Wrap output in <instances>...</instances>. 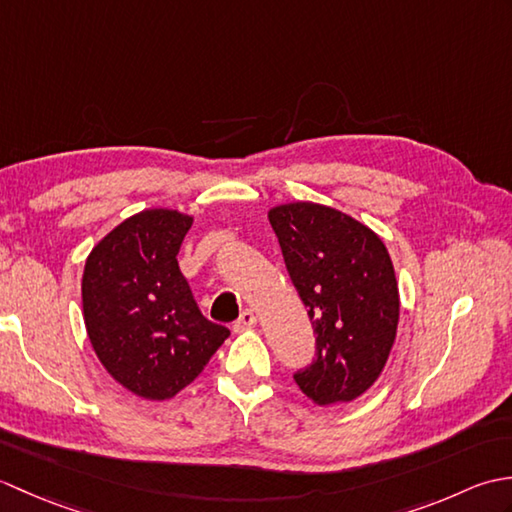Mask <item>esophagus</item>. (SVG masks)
Wrapping results in <instances>:
<instances>
[{
	"mask_svg": "<svg viewBox=\"0 0 512 512\" xmlns=\"http://www.w3.org/2000/svg\"><path fill=\"white\" fill-rule=\"evenodd\" d=\"M255 323H257L255 312L253 310H244L242 314H239V319L233 323V330L235 332H244V330L255 328Z\"/></svg>",
	"mask_w": 512,
	"mask_h": 512,
	"instance_id": "34e87169",
	"label": "esophagus"
}]
</instances>
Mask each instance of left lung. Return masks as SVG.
Instances as JSON below:
<instances>
[{
	"label": "left lung",
	"mask_w": 512,
	"mask_h": 512,
	"mask_svg": "<svg viewBox=\"0 0 512 512\" xmlns=\"http://www.w3.org/2000/svg\"><path fill=\"white\" fill-rule=\"evenodd\" d=\"M268 220L317 332V361L297 385L321 407L350 402L376 383L396 341L400 295L383 239L317 202L273 206Z\"/></svg>",
	"instance_id": "left-lung-1"
}]
</instances>
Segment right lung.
<instances>
[{"label": "right lung", "instance_id": "1", "mask_svg": "<svg viewBox=\"0 0 512 512\" xmlns=\"http://www.w3.org/2000/svg\"><path fill=\"white\" fill-rule=\"evenodd\" d=\"M193 217L145 209L112 228L85 259L81 297L90 343L118 385L169 400L193 383L228 328L202 317L178 250Z\"/></svg>", "mask_w": 512, "mask_h": 512}]
</instances>
